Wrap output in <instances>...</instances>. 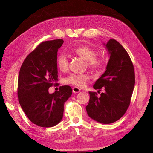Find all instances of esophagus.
Wrapping results in <instances>:
<instances>
[{"label": "esophagus", "mask_w": 153, "mask_h": 153, "mask_svg": "<svg viewBox=\"0 0 153 153\" xmlns=\"http://www.w3.org/2000/svg\"><path fill=\"white\" fill-rule=\"evenodd\" d=\"M72 91H73L74 93H77L80 92V89L77 87H74L72 88Z\"/></svg>", "instance_id": "obj_1"}]
</instances>
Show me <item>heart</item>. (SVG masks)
I'll use <instances>...</instances> for the list:
<instances>
[{
    "mask_svg": "<svg viewBox=\"0 0 153 153\" xmlns=\"http://www.w3.org/2000/svg\"><path fill=\"white\" fill-rule=\"evenodd\" d=\"M72 51L83 60L87 61V66L93 69L99 70L105 64V60L102 58L96 56V51L87 45H79L73 48ZM56 64L61 71H66L68 66L66 55L64 53L58 54L56 57ZM89 78V76L87 74H71L64 78L63 82L68 85L81 87L85 85Z\"/></svg>",
    "mask_w": 153,
    "mask_h": 153,
    "instance_id": "1",
    "label": "heart"
}]
</instances>
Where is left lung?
<instances>
[{"instance_id":"1","label":"left lung","mask_w":153,"mask_h":153,"mask_svg":"<svg viewBox=\"0 0 153 153\" xmlns=\"http://www.w3.org/2000/svg\"><path fill=\"white\" fill-rule=\"evenodd\" d=\"M106 46L110 55L106 71L96 81L93 88L100 93L89 92L90 99L86 106L91 118L108 124L121 118L130 104L135 85L134 65L128 53L118 41L110 39Z\"/></svg>"}]
</instances>
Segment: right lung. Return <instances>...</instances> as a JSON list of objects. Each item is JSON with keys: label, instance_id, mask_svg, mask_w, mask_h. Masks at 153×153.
Segmentation results:
<instances>
[{"label": "right lung", "instance_id": "1", "mask_svg": "<svg viewBox=\"0 0 153 153\" xmlns=\"http://www.w3.org/2000/svg\"><path fill=\"white\" fill-rule=\"evenodd\" d=\"M62 39L45 41L25 58L19 70L18 97L22 108L31 122L49 128L63 118L64 105L72 89L60 86L58 91L48 93V88L58 85L57 52Z\"/></svg>", "mask_w": 153, "mask_h": 153}]
</instances>
